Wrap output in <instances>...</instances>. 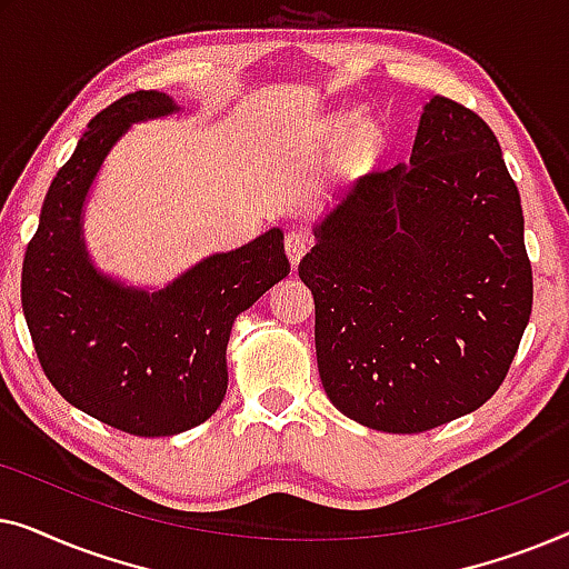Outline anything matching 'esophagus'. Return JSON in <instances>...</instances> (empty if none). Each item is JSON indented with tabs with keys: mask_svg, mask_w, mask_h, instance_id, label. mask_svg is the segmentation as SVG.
<instances>
[{
	"mask_svg": "<svg viewBox=\"0 0 569 569\" xmlns=\"http://www.w3.org/2000/svg\"><path fill=\"white\" fill-rule=\"evenodd\" d=\"M308 246H310V240L302 230L287 232V236H284V251H287V259H290L292 267H298L300 259L308 251Z\"/></svg>",
	"mask_w": 569,
	"mask_h": 569,
	"instance_id": "34e87169",
	"label": "esophagus"
}]
</instances>
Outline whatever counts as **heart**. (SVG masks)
Instances as JSON below:
<instances>
[{"label":"heart","mask_w":569,"mask_h":569,"mask_svg":"<svg viewBox=\"0 0 569 569\" xmlns=\"http://www.w3.org/2000/svg\"><path fill=\"white\" fill-rule=\"evenodd\" d=\"M378 139H380V134H378L376 123L365 121V123H360V127H355L352 137H349V144H352L355 152H370L372 147L378 144Z\"/></svg>","instance_id":"1"}]
</instances>
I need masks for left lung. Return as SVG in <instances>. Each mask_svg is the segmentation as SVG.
<instances>
[{
	"instance_id": "1",
	"label": "left lung",
	"mask_w": 569,
	"mask_h": 569,
	"mask_svg": "<svg viewBox=\"0 0 569 569\" xmlns=\"http://www.w3.org/2000/svg\"><path fill=\"white\" fill-rule=\"evenodd\" d=\"M300 261L316 357L341 415L425 432L495 396L533 302L520 193L471 108L432 98L409 162L372 170Z\"/></svg>"
}]
</instances>
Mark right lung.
Masks as SVG:
<instances>
[{"label": "right lung", "mask_w": 569, "mask_h": 569, "mask_svg": "<svg viewBox=\"0 0 569 569\" xmlns=\"http://www.w3.org/2000/svg\"><path fill=\"white\" fill-rule=\"evenodd\" d=\"M173 111L154 90L103 108L51 181L22 261V313L46 378L72 407L139 438L186 432L214 415L228 391L232 321L290 274L277 228L158 292L92 269L80 220L100 162L131 123Z\"/></svg>", "instance_id": "obj_1"}]
</instances>
